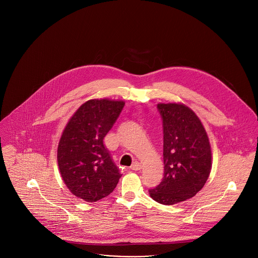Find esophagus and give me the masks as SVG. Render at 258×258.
Listing matches in <instances>:
<instances>
[{"mask_svg": "<svg viewBox=\"0 0 258 258\" xmlns=\"http://www.w3.org/2000/svg\"><path fill=\"white\" fill-rule=\"evenodd\" d=\"M142 168V164L139 162V161H135L132 166H131V169L132 170H140Z\"/></svg>", "mask_w": 258, "mask_h": 258, "instance_id": "34e87169", "label": "esophagus"}]
</instances>
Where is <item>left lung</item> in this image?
I'll return each instance as SVG.
<instances>
[{"label":"left lung","instance_id":"left-lung-1","mask_svg":"<svg viewBox=\"0 0 258 258\" xmlns=\"http://www.w3.org/2000/svg\"><path fill=\"white\" fill-rule=\"evenodd\" d=\"M163 127L162 181L150 196L172 205L194 197L205 185L211 170L209 140L198 116L182 104H158Z\"/></svg>","mask_w":258,"mask_h":258}]
</instances>
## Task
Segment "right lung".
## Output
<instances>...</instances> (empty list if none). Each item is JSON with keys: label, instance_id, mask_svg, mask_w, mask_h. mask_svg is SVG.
Masks as SVG:
<instances>
[{"label": "right lung", "instance_id": "obj_1", "mask_svg": "<svg viewBox=\"0 0 258 258\" xmlns=\"http://www.w3.org/2000/svg\"><path fill=\"white\" fill-rule=\"evenodd\" d=\"M123 107L122 101L90 100L77 110L61 136L57 151L61 176L70 192L87 202L111 194L121 176L104 138Z\"/></svg>", "mask_w": 258, "mask_h": 258}]
</instances>
